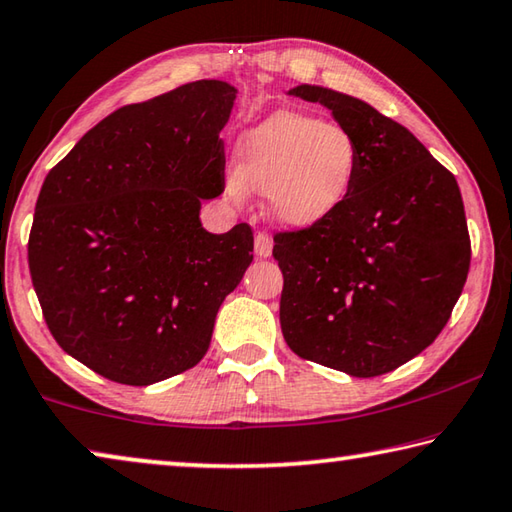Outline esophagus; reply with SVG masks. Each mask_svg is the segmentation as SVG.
<instances>
[{
  "label": "esophagus",
  "mask_w": 512,
  "mask_h": 512,
  "mask_svg": "<svg viewBox=\"0 0 512 512\" xmlns=\"http://www.w3.org/2000/svg\"><path fill=\"white\" fill-rule=\"evenodd\" d=\"M273 253V241L268 235H264V232H259V235L255 237V255L257 257H271Z\"/></svg>",
  "instance_id": "obj_1"
}]
</instances>
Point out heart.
I'll return each instance as SVG.
<instances>
[{
	"instance_id": "obj_1",
	"label": "heart",
	"mask_w": 512,
	"mask_h": 512,
	"mask_svg": "<svg viewBox=\"0 0 512 512\" xmlns=\"http://www.w3.org/2000/svg\"><path fill=\"white\" fill-rule=\"evenodd\" d=\"M361 149L339 124L300 110H277L239 137L232 196L266 194V210L289 230L332 219L357 185Z\"/></svg>"
}]
</instances>
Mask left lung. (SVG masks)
<instances>
[{"label":"left lung","instance_id":"8db88e82","mask_svg":"<svg viewBox=\"0 0 512 512\" xmlns=\"http://www.w3.org/2000/svg\"><path fill=\"white\" fill-rule=\"evenodd\" d=\"M291 97L332 110L361 167L339 214L275 235L289 348L350 377H377L436 341L470 271L456 178L409 128L350 94L302 83Z\"/></svg>","mask_w":512,"mask_h":512}]
</instances>
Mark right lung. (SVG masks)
I'll use <instances>...</instances> for the list:
<instances>
[{"label": "right lung", "instance_id": "obj_1", "mask_svg": "<svg viewBox=\"0 0 512 512\" xmlns=\"http://www.w3.org/2000/svg\"><path fill=\"white\" fill-rule=\"evenodd\" d=\"M237 88L203 79L112 112L42 183L29 268L69 357L128 386L194 368L216 314L253 262L246 223L214 235Z\"/></svg>", "mask_w": 512, "mask_h": 512}]
</instances>
